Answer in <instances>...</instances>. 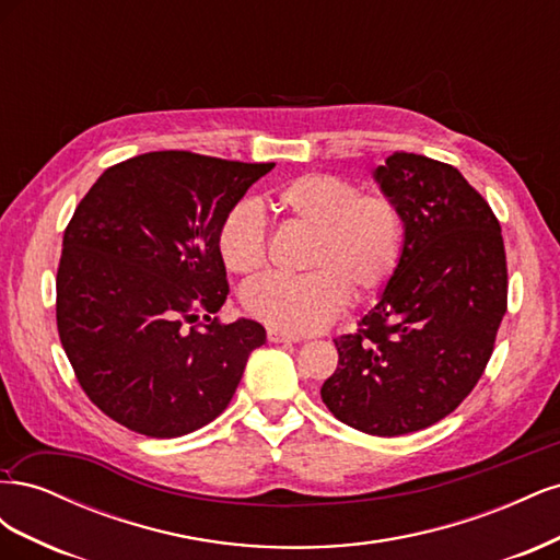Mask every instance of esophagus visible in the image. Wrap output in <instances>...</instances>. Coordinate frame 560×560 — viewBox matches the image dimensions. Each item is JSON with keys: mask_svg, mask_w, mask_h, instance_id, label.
Wrapping results in <instances>:
<instances>
[{"mask_svg": "<svg viewBox=\"0 0 560 560\" xmlns=\"http://www.w3.org/2000/svg\"><path fill=\"white\" fill-rule=\"evenodd\" d=\"M266 336H268L270 343H299V336H292V334L273 329V327L266 331Z\"/></svg>", "mask_w": 560, "mask_h": 560, "instance_id": "obj_1", "label": "esophagus"}]
</instances>
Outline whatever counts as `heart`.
<instances>
[{
    "mask_svg": "<svg viewBox=\"0 0 560 560\" xmlns=\"http://www.w3.org/2000/svg\"><path fill=\"white\" fill-rule=\"evenodd\" d=\"M284 222L306 226L311 273L299 278L264 276L243 290L245 311L268 327L313 334L343 313L350 290L366 299L395 276L406 245V217L385 194H362L360 186L331 173H306L280 184L266 198ZM222 264L252 276L266 264V229L257 206L241 200L217 229Z\"/></svg>",
    "mask_w": 560,
    "mask_h": 560,
    "instance_id": "obj_1",
    "label": "heart"
}]
</instances>
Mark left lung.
<instances>
[{"label": "left lung", "mask_w": 560, "mask_h": 560, "mask_svg": "<svg viewBox=\"0 0 560 560\" xmlns=\"http://www.w3.org/2000/svg\"><path fill=\"white\" fill-rule=\"evenodd\" d=\"M374 179L406 217L404 254L360 329L334 338L319 395L346 425L399 436L479 383L506 313V257L498 217L457 167L395 151Z\"/></svg>", "instance_id": "obj_1"}]
</instances>
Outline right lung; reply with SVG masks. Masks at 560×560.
<instances>
[{
    "instance_id": "1",
    "label": "right lung",
    "mask_w": 560,
    "mask_h": 560,
    "mask_svg": "<svg viewBox=\"0 0 560 560\" xmlns=\"http://www.w3.org/2000/svg\"><path fill=\"white\" fill-rule=\"evenodd\" d=\"M273 165L151 151L81 198L62 238L58 334L83 393L118 425L173 439L229 406L266 329L210 317L229 294L217 229Z\"/></svg>"
}]
</instances>
